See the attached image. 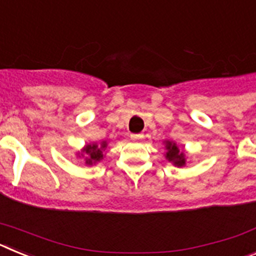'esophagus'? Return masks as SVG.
<instances>
[{
    "label": "esophagus",
    "mask_w": 256,
    "mask_h": 256,
    "mask_svg": "<svg viewBox=\"0 0 256 256\" xmlns=\"http://www.w3.org/2000/svg\"><path fill=\"white\" fill-rule=\"evenodd\" d=\"M142 137H144V134H141V133H138V134H134V133H132V134H130V138L132 140H141Z\"/></svg>",
    "instance_id": "34e87169"
}]
</instances>
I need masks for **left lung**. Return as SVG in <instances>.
Returning a JSON list of instances; mask_svg holds the SVG:
<instances>
[{
    "instance_id": "1",
    "label": "left lung",
    "mask_w": 256,
    "mask_h": 256,
    "mask_svg": "<svg viewBox=\"0 0 256 256\" xmlns=\"http://www.w3.org/2000/svg\"><path fill=\"white\" fill-rule=\"evenodd\" d=\"M165 150H166V152H165V158H166V160L173 162V165H176V166H178V168L186 165V154L178 148L177 144L166 141L165 142Z\"/></svg>"
}]
</instances>
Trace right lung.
I'll list each match as a JSON object with an SVG mask.
<instances>
[{"label":"right lung","instance_id":"1","mask_svg":"<svg viewBox=\"0 0 256 256\" xmlns=\"http://www.w3.org/2000/svg\"><path fill=\"white\" fill-rule=\"evenodd\" d=\"M106 146H108L106 141L101 142L100 146L97 144H90L87 146H84V148L82 150V156L87 155V158H86V164L92 165L94 162L102 160L104 151H105Z\"/></svg>","mask_w":256,"mask_h":256}]
</instances>
